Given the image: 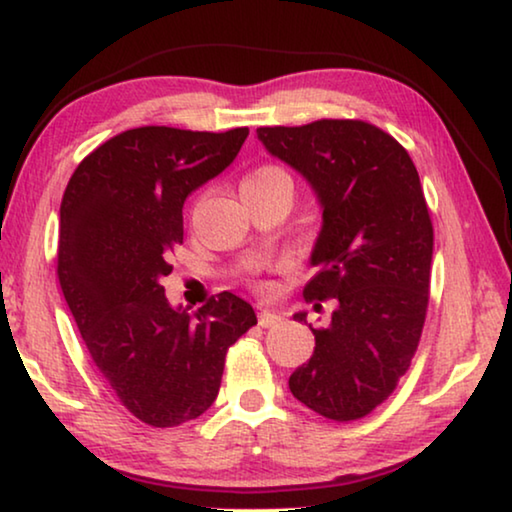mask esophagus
Instances as JSON below:
<instances>
[{
    "label": "esophagus",
    "instance_id": "1",
    "mask_svg": "<svg viewBox=\"0 0 512 512\" xmlns=\"http://www.w3.org/2000/svg\"><path fill=\"white\" fill-rule=\"evenodd\" d=\"M279 320H281V316L274 309L258 311V325H261V327H272V325H277Z\"/></svg>",
    "mask_w": 512,
    "mask_h": 512
}]
</instances>
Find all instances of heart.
Wrapping results in <instances>:
<instances>
[{
  "mask_svg": "<svg viewBox=\"0 0 512 512\" xmlns=\"http://www.w3.org/2000/svg\"><path fill=\"white\" fill-rule=\"evenodd\" d=\"M267 185H288L290 187V178L283 169L279 167H258L256 171L242 180L240 190H249V187H267Z\"/></svg>",
  "mask_w": 512,
  "mask_h": 512,
  "instance_id": "1",
  "label": "heart"
}]
</instances>
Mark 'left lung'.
<instances>
[{"mask_svg": "<svg viewBox=\"0 0 512 512\" xmlns=\"http://www.w3.org/2000/svg\"><path fill=\"white\" fill-rule=\"evenodd\" d=\"M256 135L316 194L318 274L304 297L334 300L329 325H309L316 348L290 375V393L325 419H361L407 373L426 320L432 222L419 174L396 139L364 121L322 119ZM293 318L306 322V313Z\"/></svg>", "mask_w": 512, "mask_h": 512, "instance_id": "obj_1", "label": "left lung"}]
</instances>
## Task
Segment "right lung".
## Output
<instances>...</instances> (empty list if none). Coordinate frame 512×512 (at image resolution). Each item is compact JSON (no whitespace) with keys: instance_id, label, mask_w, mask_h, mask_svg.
Masks as SVG:
<instances>
[{"instance_id":"1","label":"right lung","mask_w":512,"mask_h":512,"mask_svg":"<svg viewBox=\"0 0 512 512\" xmlns=\"http://www.w3.org/2000/svg\"><path fill=\"white\" fill-rule=\"evenodd\" d=\"M247 128L125 130L86 155L59 210L57 274L93 364L139 421L174 428L215 403L226 350L256 325L233 293L190 311L162 277L183 245L185 199L222 174Z\"/></svg>"}]
</instances>
